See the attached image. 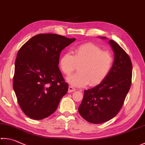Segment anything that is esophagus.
Returning <instances> with one entry per match:
<instances>
[{"instance_id": "34e87169", "label": "esophagus", "mask_w": 145, "mask_h": 145, "mask_svg": "<svg viewBox=\"0 0 145 145\" xmlns=\"http://www.w3.org/2000/svg\"><path fill=\"white\" fill-rule=\"evenodd\" d=\"M75 90H76L75 88H74V87L72 86H69V89H68V92H69V93H71V92L74 91Z\"/></svg>"}]
</instances>
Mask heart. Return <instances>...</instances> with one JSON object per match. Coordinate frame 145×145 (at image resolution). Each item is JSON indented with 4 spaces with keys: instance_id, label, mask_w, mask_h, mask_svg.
Masks as SVG:
<instances>
[{
    "instance_id": "heart-1",
    "label": "heart",
    "mask_w": 145,
    "mask_h": 145,
    "mask_svg": "<svg viewBox=\"0 0 145 145\" xmlns=\"http://www.w3.org/2000/svg\"><path fill=\"white\" fill-rule=\"evenodd\" d=\"M113 56L93 43H86L74 48L72 54L65 53L59 61L60 67L66 76H69L78 65V72L67 78L72 86L84 87L89 84L100 83L108 75L112 67Z\"/></svg>"
}]
</instances>
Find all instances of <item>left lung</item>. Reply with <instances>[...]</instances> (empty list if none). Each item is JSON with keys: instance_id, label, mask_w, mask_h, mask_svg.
I'll return each mask as SVG.
<instances>
[{"instance_id": "obj_1", "label": "left lung", "mask_w": 145, "mask_h": 145, "mask_svg": "<svg viewBox=\"0 0 145 145\" xmlns=\"http://www.w3.org/2000/svg\"><path fill=\"white\" fill-rule=\"evenodd\" d=\"M108 43L114 52L110 71L99 84L84 90L78 108L80 115L92 124L103 123L115 117L123 105L131 84L133 65L129 56L114 40Z\"/></svg>"}]
</instances>
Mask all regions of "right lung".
<instances>
[{
  "instance_id": "right-lung-1",
  "label": "right lung",
  "mask_w": 145,
  "mask_h": 145,
  "mask_svg": "<svg viewBox=\"0 0 145 145\" xmlns=\"http://www.w3.org/2000/svg\"><path fill=\"white\" fill-rule=\"evenodd\" d=\"M75 40L57 34H39L19 50L13 88L21 110L30 118L50 116L67 93L68 84L58 66L59 57Z\"/></svg>"
}]
</instances>
